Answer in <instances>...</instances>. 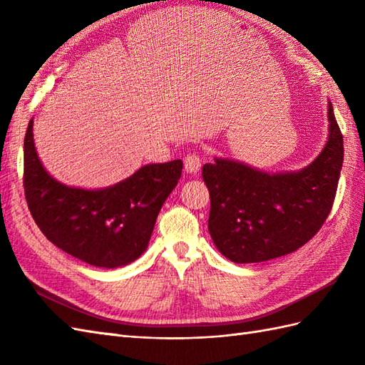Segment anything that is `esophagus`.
Here are the masks:
<instances>
[{"label": "esophagus", "mask_w": 365, "mask_h": 365, "mask_svg": "<svg viewBox=\"0 0 365 365\" xmlns=\"http://www.w3.org/2000/svg\"><path fill=\"white\" fill-rule=\"evenodd\" d=\"M185 171L190 174H197L200 171L202 160L197 154H188L185 157Z\"/></svg>", "instance_id": "34e87169"}]
</instances>
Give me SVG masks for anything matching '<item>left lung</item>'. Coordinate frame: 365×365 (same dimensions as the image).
I'll use <instances>...</instances> for the list:
<instances>
[{
	"label": "left lung",
	"mask_w": 365,
	"mask_h": 365,
	"mask_svg": "<svg viewBox=\"0 0 365 365\" xmlns=\"http://www.w3.org/2000/svg\"><path fill=\"white\" fill-rule=\"evenodd\" d=\"M329 137L312 163L267 173L214 157L202 177L208 186V230L214 245L236 264L265 262L305 245L333 207L344 162V138L329 101Z\"/></svg>",
	"instance_id": "obj_1"
}]
</instances>
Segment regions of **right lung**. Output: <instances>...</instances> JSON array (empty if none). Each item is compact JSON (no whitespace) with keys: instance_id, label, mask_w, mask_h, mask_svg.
<instances>
[{"instance_id":"obj_1","label":"right lung","mask_w":365,"mask_h":365,"mask_svg":"<svg viewBox=\"0 0 365 365\" xmlns=\"http://www.w3.org/2000/svg\"><path fill=\"white\" fill-rule=\"evenodd\" d=\"M182 168V160L149 163L106 188L86 190L46 171L34 143V118L24 137V194L35 223L55 247L98 268L125 267L145 253Z\"/></svg>"}]
</instances>
